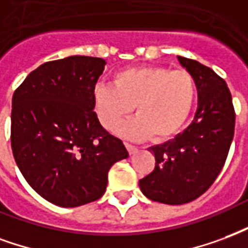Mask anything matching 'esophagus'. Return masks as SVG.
<instances>
[{
	"instance_id": "34e87169",
	"label": "esophagus",
	"mask_w": 248,
	"mask_h": 248,
	"mask_svg": "<svg viewBox=\"0 0 248 248\" xmlns=\"http://www.w3.org/2000/svg\"><path fill=\"white\" fill-rule=\"evenodd\" d=\"M125 146L126 149H128V152H129V155H135L137 152V146L132 145V144H129V142H125Z\"/></svg>"
}]
</instances>
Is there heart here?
Wrapping results in <instances>:
<instances>
[{
  "instance_id": "b5f03b06",
  "label": "heart",
  "mask_w": 248,
  "mask_h": 248,
  "mask_svg": "<svg viewBox=\"0 0 248 248\" xmlns=\"http://www.w3.org/2000/svg\"><path fill=\"white\" fill-rule=\"evenodd\" d=\"M197 86L190 72L164 67H132L119 71L113 84L100 83L92 91L99 122L115 131L133 109L137 116L122 128L132 139L164 141L176 135L190 115Z\"/></svg>"
}]
</instances>
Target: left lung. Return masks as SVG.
<instances>
[{"label": "left lung", "mask_w": 248, "mask_h": 248, "mask_svg": "<svg viewBox=\"0 0 248 248\" xmlns=\"http://www.w3.org/2000/svg\"><path fill=\"white\" fill-rule=\"evenodd\" d=\"M194 78L198 107L193 122L173 140L151 146L152 173L139 181L142 194L166 205L197 200L216 181L225 165L235 128V111L226 82L209 67L178 57Z\"/></svg>", "instance_id": "8db88e82"}]
</instances>
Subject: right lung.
<instances>
[{
    "instance_id": "right-lung-1",
    "label": "right lung",
    "mask_w": 248,
    "mask_h": 248,
    "mask_svg": "<svg viewBox=\"0 0 248 248\" xmlns=\"http://www.w3.org/2000/svg\"><path fill=\"white\" fill-rule=\"evenodd\" d=\"M104 66L102 58L83 55L46 62L13 95V156L29 185L54 205L99 200L111 166L128 157L93 112L92 91Z\"/></svg>"
}]
</instances>
